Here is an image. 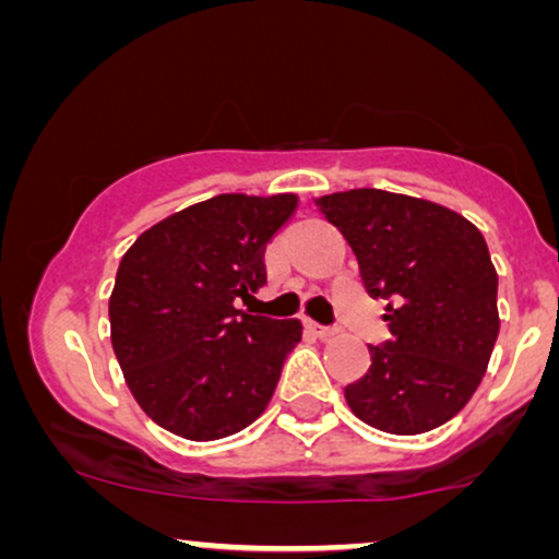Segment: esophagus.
Returning a JSON list of instances; mask_svg holds the SVG:
<instances>
[{"instance_id": "34e87169", "label": "esophagus", "mask_w": 559, "mask_h": 559, "mask_svg": "<svg viewBox=\"0 0 559 559\" xmlns=\"http://www.w3.org/2000/svg\"><path fill=\"white\" fill-rule=\"evenodd\" d=\"M307 331H310L312 336H318V338H331L333 333H336V329H333V325L316 323V320H307Z\"/></svg>"}]
</instances>
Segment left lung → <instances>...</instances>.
I'll use <instances>...</instances> for the list:
<instances>
[{
	"mask_svg": "<svg viewBox=\"0 0 559 559\" xmlns=\"http://www.w3.org/2000/svg\"><path fill=\"white\" fill-rule=\"evenodd\" d=\"M360 262L370 297L386 299L391 336L344 389L362 423L413 436L460 413L489 365L499 333L497 271L463 215L381 189L320 199Z\"/></svg>",
	"mask_w": 559,
	"mask_h": 559,
	"instance_id": "1",
	"label": "left lung"
}]
</instances>
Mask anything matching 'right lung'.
Returning a JSON list of instances; mask_svg holds the SVG:
<instances>
[{
  "label": "right lung",
  "mask_w": 559,
  "mask_h": 559,
  "mask_svg": "<svg viewBox=\"0 0 559 559\" xmlns=\"http://www.w3.org/2000/svg\"><path fill=\"white\" fill-rule=\"evenodd\" d=\"M294 194H221L165 217L120 260L112 349L139 407L165 431L213 441L258 420L299 320L236 310L267 281L265 247Z\"/></svg>",
  "instance_id": "add662e5"
}]
</instances>
